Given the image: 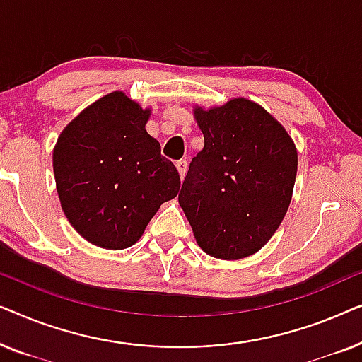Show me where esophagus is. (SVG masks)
Wrapping results in <instances>:
<instances>
[{
	"mask_svg": "<svg viewBox=\"0 0 362 362\" xmlns=\"http://www.w3.org/2000/svg\"><path fill=\"white\" fill-rule=\"evenodd\" d=\"M176 168H177V171H180V176L185 177L186 176V171H187V161L186 160L176 161Z\"/></svg>",
	"mask_w": 362,
	"mask_h": 362,
	"instance_id": "obj_1",
	"label": "esophagus"
}]
</instances>
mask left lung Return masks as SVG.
Segmentation results:
<instances>
[{
	"mask_svg": "<svg viewBox=\"0 0 362 362\" xmlns=\"http://www.w3.org/2000/svg\"><path fill=\"white\" fill-rule=\"evenodd\" d=\"M192 112L204 148L192 158L180 206L207 255L245 259L272 239L288 211L296 146L284 125L249 98Z\"/></svg>",
	"mask_w": 362,
	"mask_h": 362,
	"instance_id": "1",
	"label": "left lung"
}]
</instances>
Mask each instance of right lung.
Returning <instances> with one entry per match:
<instances>
[{
	"label": "right lung",
	"instance_id": "right-lung-1",
	"mask_svg": "<svg viewBox=\"0 0 362 362\" xmlns=\"http://www.w3.org/2000/svg\"><path fill=\"white\" fill-rule=\"evenodd\" d=\"M150 115L151 108L115 90L83 108L54 146L64 214L102 249L132 247L163 202L180 192V173L145 128Z\"/></svg>",
	"mask_w": 362,
	"mask_h": 362
}]
</instances>
